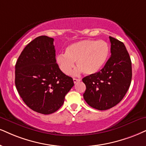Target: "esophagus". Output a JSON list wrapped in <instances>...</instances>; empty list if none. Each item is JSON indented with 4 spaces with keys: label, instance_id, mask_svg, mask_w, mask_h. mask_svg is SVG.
<instances>
[{
    "label": "esophagus",
    "instance_id": "obj_1",
    "mask_svg": "<svg viewBox=\"0 0 146 146\" xmlns=\"http://www.w3.org/2000/svg\"><path fill=\"white\" fill-rule=\"evenodd\" d=\"M80 79H78V78H73V81H74V83H76L77 82L80 81Z\"/></svg>",
    "mask_w": 146,
    "mask_h": 146
}]
</instances>
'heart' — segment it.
Returning a JSON list of instances; mask_svg holds the SVG:
<instances>
[{
	"label": "heart",
	"instance_id": "heart-1",
	"mask_svg": "<svg viewBox=\"0 0 146 146\" xmlns=\"http://www.w3.org/2000/svg\"><path fill=\"white\" fill-rule=\"evenodd\" d=\"M109 46L104 40H84L68 46L65 53L56 57L59 68L66 75L71 74L76 62L78 68L76 73L91 75L104 66L109 55Z\"/></svg>",
	"mask_w": 146,
	"mask_h": 146
}]
</instances>
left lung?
<instances>
[{"label":"left lung","mask_w":146,"mask_h":146,"mask_svg":"<svg viewBox=\"0 0 146 146\" xmlns=\"http://www.w3.org/2000/svg\"><path fill=\"white\" fill-rule=\"evenodd\" d=\"M111 56L98 72L82 78L84 100L91 107L106 110L123 100L132 78L131 61L123 42L110 36Z\"/></svg>","instance_id":"8db88e82"}]
</instances>
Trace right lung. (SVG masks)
I'll return each mask as SVG.
<instances>
[{
    "instance_id": "1",
    "label": "right lung",
    "mask_w": 146,
    "mask_h": 146,
    "mask_svg": "<svg viewBox=\"0 0 146 146\" xmlns=\"http://www.w3.org/2000/svg\"><path fill=\"white\" fill-rule=\"evenodd\" d=\"M53 38L40 36L26 45L15 64V83L32 110L50 114L60 108L74 86L73 79L56 63Z\"/></svg>"
}]
</instances>
